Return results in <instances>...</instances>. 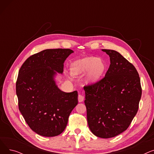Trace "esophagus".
I'll list each match as a JSON object with an SVG mask.
<instances>
[{
  "instance_id": "34e87169",
  "label": "esophagus",
  "mask_w": 154,
  "mask_h": 154,
  "mask_svg": "<svg viewBox=\"0 0 154 154\" xmlns=\"http://www.w3.org/2000/svg\"><path fill=\"white\" fill-rule=\"evenodd\" d=\"M84 96L82 95H79L78 96V100L79 102H82L84 101Z\"/></svg>"
}]
</instances>
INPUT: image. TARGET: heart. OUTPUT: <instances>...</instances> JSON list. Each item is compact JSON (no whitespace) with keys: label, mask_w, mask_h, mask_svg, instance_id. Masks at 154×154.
<instances>
[{"label":"heart","mask_w":154,"mask_h":154,"mask_svg":"<svg viewBox=\"0 0 154 154\" xmlns=\"http://www.w3.org/2000/svg\"><path fill=\"white\" fill-rule=\"evenodd\" d=\"M106 68V62L94 56L84 57L74 60L70 64V70L74 75H82L88 71L87 80L90 83L99 80Z\"/></svg>","instance_id":"b5f03b06"}]
</instances>
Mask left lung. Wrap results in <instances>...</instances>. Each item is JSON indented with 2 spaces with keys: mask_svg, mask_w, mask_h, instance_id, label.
Instances as JSON below:
<instances>
[{
  "mask_svg": "<svg viewBox=\"0 0 154 154\" xmlns=\"http://www.w3.org/2000/svg\"><path fill=\"white\" fill-rule=\"evenodd\" d=\"M110 57L105 77L84 87L87 119L91 132L108 139L126 131L139 109L142 95L139 75L118 52L102 49Z\"/></svg>",
  "mask_w": 154,
  "mask_h": 154,
  "instance_id": "8db88e82",
  "label": "left lung"
}]
</instances>
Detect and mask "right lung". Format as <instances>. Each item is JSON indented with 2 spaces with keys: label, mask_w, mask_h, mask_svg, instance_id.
Wrapping results in <instances>:
<instances>
[{
  "label": "right lung",
  "mask_w": 154,
  "mask_h": 154,
  "mask_svg": "<svg viewBox=\"0 0 154 154\" xmlns=\"http://www.w3.org/2000/svg\"><path fill=\"white\" fill-rule=\"evenodd\" d=\"M73 52L69 48L44 50L30 56L19 71V109L29 127L40 135L63 132L78 103L77 91L64 92L54 80L57 72L62 74L64 61Z\"/></svg>",
  "instance_id": "add662e5"
}]
</instances>
